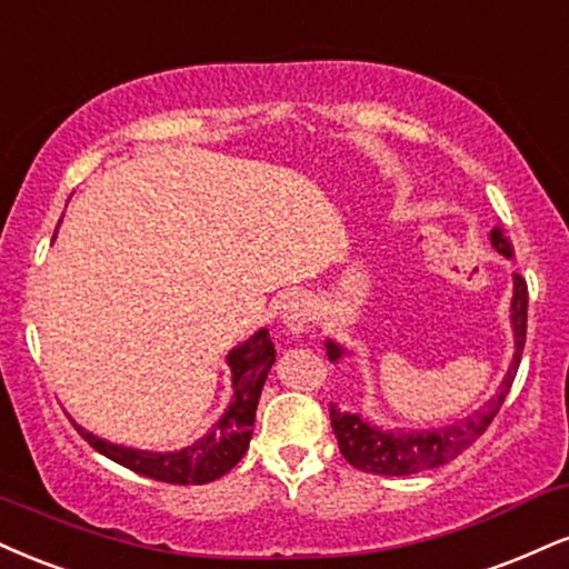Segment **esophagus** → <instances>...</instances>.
Listing matches in <instances>:
<instances>
[{"label": "esophagus", "mask_w": 569, "mask_h": 569, "mask_svg": "<svg viewBox=\"0 0 569 569\" xmlns=\"http://www.w3.org/2000/svg\"><path fill=\"white\" fill-rule=\"evenodd\" d=\"M280 320H283V326L289 328L291 333L307 331L312 320L310 299H307L305 293H291V297L283 302V310H280Z\"/></svg>", "instance_id": "1"}]
</instances>
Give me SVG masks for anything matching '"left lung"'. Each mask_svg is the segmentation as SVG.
<instances>
[{
  "label": "left lung",
  "mask_w": 569,
  "mask_h": 569,
  "mask_svg": "<svg viewBox=\"0 0 569 569\" xmlns=\"http://www.w3.org/2000/svg\"><path fill=\"white\" fill-rule=\"evenodd\" d=\"M490 243L498 251L509 249V241L503 238L501 228L490 230ZM511 328H515V360H511L509 371H506L501 389L492 397L488 406L477 410L469 419L450 423L442 429H416V432H387V429L373 427V423L362 421L358 413H347L339 410L331 402V427L333 435L339 440V450L355 469L371 471V475H387V477H402V475H416V471H427L442 463L453 461L480 440L485 429L490 427V421L496 419V413L501 410L506 395H509L511 385H515V376L522 360L525 350V337H527V283L522 276L515 272V297H511ZM326 355L328 360L337 362L345 355V347H339L337 341H326Z\"/></svg>",
  "instance_id": "obj_1"
}]
</instances>
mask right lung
<instances>
[{
	"mask_svg": "<svg viewBox=\"0 0 569 569\" xmlns=\"http://www.w3.org/2000/svg\"><path fill=\"white\" fill-rule=\"evenodd\" d=\"M272 362H276V347H272L270 331L259 328L254 337L228 355V366L232 371V400L222 419L201 440L182 450H174V453L124 448V445H113L89 435L79 423H73V427L98 453L137 471V475L150 477V480L169 485L214 482L222 475H228L249 450L251 427H254L257 419V402Z\"/></svg>",
	"mask_w": 569,
	"mask_h": 569,
	"instance_id": "1",
	"label": "right lung"
}]
</instances>
